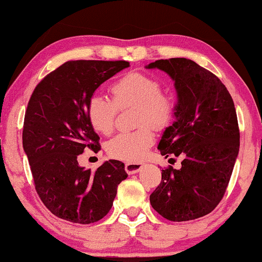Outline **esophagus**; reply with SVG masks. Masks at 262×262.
Listing matches in <instances>:
<instances>
[{"label": "esophagus", "instance_id": "esophagus-1", "mask_svg": "<svg viewBox=\"0 0 262 262\" xmlns=\"http://www.w3.org/2000/svg\"><path fill=\"white\" fill-rule=\"evenodd\" d=\"M141 167L142 163H140V162H127L124 165V169L128 174H135L141 169Z\"/></svg>", "mask_w": 262, "mask_h": 262}]
</instances>
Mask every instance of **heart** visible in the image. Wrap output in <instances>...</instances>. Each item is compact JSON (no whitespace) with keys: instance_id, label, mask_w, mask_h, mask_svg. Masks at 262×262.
I'll return each instance as SVG.
<instances>
[{"instance_id":"1","label":"heart","mask_w":262,"mask_h":262,"mask_svg":"<svg viewBox=\"0 0 262 262\" xmlns=\"http://www.w3.org/2000/svg\"><path fill=\"white\" fill-rule=\"evenodd\" d=\"M114 100L100 93L93 94L87 102L89 123L101 134L114 130L118 110L137 105V130L120 133L107 144V154L122 161H138L154 144L156 130L170 124L174 116V102L162 93V85L151 76L132 72L111 85Z\"/></svg>"}]
</instances>
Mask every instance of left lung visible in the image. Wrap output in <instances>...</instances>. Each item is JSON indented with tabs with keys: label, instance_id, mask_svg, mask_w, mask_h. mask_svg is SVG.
I'll list each match as a JSON object with an SVG mask.
<instances>
[{
	"label": "left lung",
	"instance_id": "1",
	"mask_svg": "<svg viewBox=\"0 0 262 262\" xmlns=\"http://www.w3.org/2000/svg\"><path fill=\"white\" fill-rule=\"evenodd\" d=\"M154 68L174 79L178 93L175 121L157 148L165 158L184 160L180 169H162L150 202L167 220H194L216 208L230 183L239 151L236 108L220 78L190 59H161L147 66Z\"/></svg>",
	"mask_w": 262,
	"mask_h": 262
}]
</instances>
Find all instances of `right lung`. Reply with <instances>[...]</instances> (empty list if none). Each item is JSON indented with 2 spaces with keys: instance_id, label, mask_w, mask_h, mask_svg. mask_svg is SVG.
I'll list each match as a JSON object with an SVG mask.
<instances>
[{
  "instance_id": "obj_1",
  "label": "right lung",
  "mask_w": 262,
  "mask_h": 262,
  "mask_svg": "<svg viewBox=\"0 0 262 262\" xmlns=\"http://www.w3.org/2000/svg\"><path fill=\"white\" fill-rule=\"evenodd\" d=\"M124 60H71L36 85L25 112L23 147L36 192L47 209L77 224L99 221L110 211L124 164L110 160L95 171L79 167L85 148L100 150L87 117V102L106 79L128 68Z\"/></svg>"
}]
</instances>
